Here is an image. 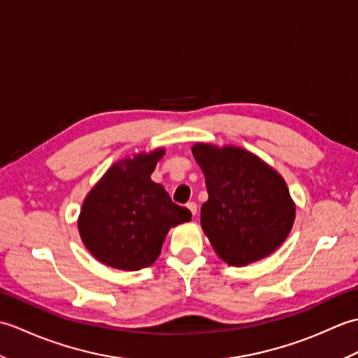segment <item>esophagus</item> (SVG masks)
Here are the masks:
<instances>
[{
  "mask_svg": "<svg viewBox=\"0 0 358 358\" xmlns=\"http://www.w3.org/2000/svg\"><path fill=\"white\" fill-rule=\"evenodd\" d=\"M187 209L192 212V215H196V210H199V208H196V204H195L194 201H191V203H187Z\"/></svg>",
  "mask_w": 358,
  "mask_h": 358,
  "instance_id": "obj_1",
  "label": "esophagus"
}]
</instances>
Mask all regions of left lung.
Instances as JSON below:
<instances>
[{
	"label": "left lung",
	"mask_w": 358,
	"mask_h": 358,
	"mask_svg": "<svg viewBox=\"0 0 358 358\" xmlns=\"http://www.w3.org/2000/svg\"><path fill=\"white\" fill-rule=\"evenodd\" d=\"M209 199L201 226L217 255L246 266L272 254L292 229L295 206L285 180L250 152L195 144Z\"/></svg>",
	"instance_id": "1"
}]
</instances>
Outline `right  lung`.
Listing matches in <instances>:
<instances>
[{
  "mask_svg": "<svg viewBox=\"0 0 358 358\" xmlns=\"http://www.w3.org/2000/svg\"><path fill=\"white\" fill-rule=\"evenodd\" d=\"M163 154L157 149L113 164L86 196L78 229L98 262L123 271L148 268L162 252L167 231L192 218L150 180Z\"/></svg>",
  "mask_w": 358,
  "mask_h": 358,
  "instance_id": "add662e5",
  "label": "right lung"
}]
</instances>
